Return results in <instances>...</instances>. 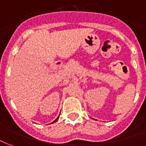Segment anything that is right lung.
Segmentation results:
<instances>
[{
	"instance_id": "1",
	"label": "right lung",
	"mask_w": 146,
	"mask_h": 146,
	"mask_svg": "<svg viewBox=\"0 0 146 146\" xmlns=\"http://www.w3.org/2000/svg\"><path fill=\"white\" fill-rule=\"evenodd\" d=\"M58 119H59V117H57V119H56V120H54V121H53V122H52V123H55V122H56V121H57V120H58Z\"/></svg>"
}]
</instances>
